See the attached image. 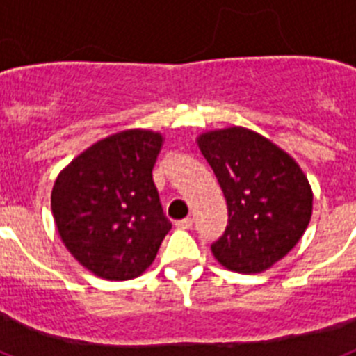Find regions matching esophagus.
Listing matches in <instances>:
<instances>
[{
	"instance_id": "esophagus-1",
	"label": "esophagus",
	"mask_w": 356,
	"mask_h": 356,
	"mask_svg": "<svg viewBox=\"0 0 356 356\" xmlns=\"http://www.w3.org/2000/svg\"><path fill=\"white\" fill-rule=\"evenodd\" d=\"M194 221H193V217H185V219H181V221L176 222V226L181 229H188V228H193Z\"/></svg>"
}]
</instances>
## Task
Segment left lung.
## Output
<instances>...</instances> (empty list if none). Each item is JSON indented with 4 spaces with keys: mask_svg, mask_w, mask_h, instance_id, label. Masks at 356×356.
Listing matches in <instances>:
<instances>
[{
    "mask_svg": "<svg viewBox=\"0 0 356 356\" xmlns=\"http://www.w3.org/2000/svg\"><path fill=\"white\" fill-rule=\"evenodd\" d=\"M197 144L228 207L213 257L232 271H266L300 242L310 222L307 176L284 149L246 128L209 131Z\"/></svg>",
    "mask_w": 356,
    "mask_h": 356,
    "instance_id": "1",
    "label": "left lung"
}]
</instances>
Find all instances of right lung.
<instances>
[{"instance_id": "add662e5", "label": "right lung", "mask_w": 356, "mask_h": 356, "mask_svg": "<svg viewBox=\"0 0 356 356\" xmlns=\"http://www.w3.org/2000/svg\"><path fill=\"white\" fill-rule=\"evenodd\" d=\"M162 135H110L69 163L51 193L62 242L83 267L106 280H131L155 260L171 222L160 205L153 165Z\"/></svg>"}]
</instances>
